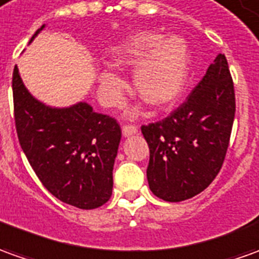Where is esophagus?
Listing matches in <instances>:
<instances>
[{
    "instance_id": "esophagus-1",
    "label": "esophagus",
    "mask_w": 259,
    "mask_h": 259,
    "mask_svg": "<svg viewBox=\"0 0 259 259\" xmlns=\"http://www.w3.org/2000/svg\"><path fill=\"white\" fill-rule=\"evenodd\" d=\"M138 133V128L134 125H124L122 126V135L124 137H131V135H135Z\"/></svg>"
}]
</instances>
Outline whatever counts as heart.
Wrapping results in <instances>:
<instances>
[{"label": "heart", "mask_w": 259, "mask_h": 259, "mask_svg": "<svg viewBox=\"0 0 259 259\" xmlns=\"http://www.w3.org/2000/svg\"><path fill=\"white\" fill-rule=\"evenodd\" d=\"M110 63L119 70H134V92L152 107L170 106L181 97L190 74V52L182 36L138 32L118 44L110 53ZM99 97L103 104L118 107L125 81L117 73L101 67L97 73ZM135 108L133 114H137Z\"/></svg>", "instance_id": "obj_1"}]
</instances>
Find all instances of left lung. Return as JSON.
<instances>
[{"label":"left lung","instance_id":"8db88e82","mask_svg":"<svg viewBox=\"0 0 259 259\" xmlns=\"http://www.w3.org/2000/svg\"><path fill=\"white\" fill-rule=\"evenodd\" d=\"M235 96L227 59L219 53L190 96L167 118L144 125L149 147V189L165 201H183L214 181L227 152Z\"/></svg>","mask_w":259,"mask_h":259}]
</instances>
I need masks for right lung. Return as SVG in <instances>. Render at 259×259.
<instances>
[{
  "mask_svg": "<svg viewBox=\"0 0 259 259\" xmlns=\"http://www.w3.org/2000/svg\"><path fill=\"white\" fill-rule=\"evenodd\" d=\"M46 25H42L29 44ZM18 140L32 169L56 199L83 210L110 200L112 169L121 141L115 119L85 101L52 107L25 87L18 66L12 76Z\"/></svg>",
  "mask_w": 259,
  "mask_h": 259,
  "instance_id": "obj_1",
  "label": "right lung"
}]
</instances>
